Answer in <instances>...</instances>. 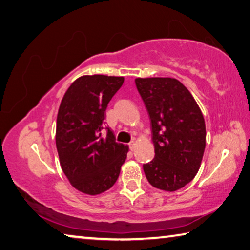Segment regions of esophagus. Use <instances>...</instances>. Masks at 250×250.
<instances>
[{"label": "esophagus", "mask_w": 250, "mask_h": 250, "mask_svg": "<svg viewBox=\"0 0 250 250\" xmlns=\"http://www.w3.org/2000/svg\"><path fill=\"white\" fill-rule=\"evenodd\" d=\"M128 145H129V148H130V150H134V149H135V146H136V142H134V141H132V142H130V143L128 144Z\"/></svg>", "instance_id": "obj_1"}]
</instances>
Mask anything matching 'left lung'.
I'll list each match as a JSON object with an SVG mask.
<instances>
[{"label":"left lung","mask_w":250,"mask_h":250,"mask_svg":"<svg viewBox=\"0 0 250 250\" xmlns=\"http://www.w3.org/2000/svg\"><path fill=\"white\" fill-rule=\"evenodd\" d=\"M149 114L155 158L144 165L148 182L173 192L193 180L202 163L207 130L191 92L174 78H136Z\"/></svg>","instance_id":"8db88e82"}]
</instances>
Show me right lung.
<instances>
[{"instance_id":"add662e5","label":"right lung","mask_w":250,"mask_h":250,"mask_svg":"<svg viewBox=\"0 0 250 250\" xmlns=\"http://www.w3.org/2000/svg\"><path fill=\"white\" fill-rule=\"evenodd\" d=\"M124 77L81 76L65 91L57 115L56 146L61 169L71 186L89 195L107 191L116 182L128 146L105 136V109Z\"/></svg>"}]
</instances>
